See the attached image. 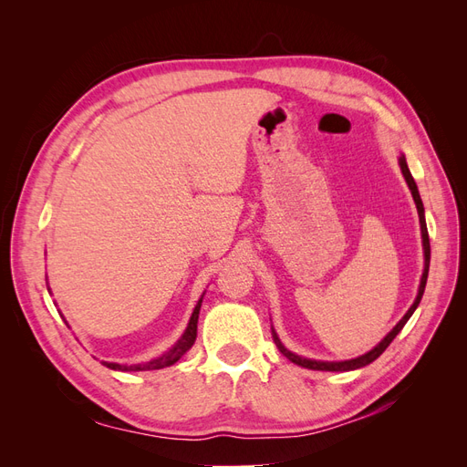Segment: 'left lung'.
Wrapping results in <instances>:
<instances>
[{
	"label": "left lung",
	"mask_w": 467,
	"mask_h": 467,
	"mask_svg": "<svg viewBox=\"0 0 467 467\" xmlns=\"http://www.w3.org/2000/svg\"><path fill=\"white\" fill-rule=\"evenodd\" d=\"M400 167H401V173L405 177V182L409 191H411L413 194V201H415V206H417V212H419V222H420V237H422V255H425V268H422V276H420V282H419V292H417V298L413 302V306L407 309V314L400 319V323L395 325V327L381 338V341L368 352H364V355L357 357V358H350V360H338V362H327V360H312V358H304V357H298L296 352L288 350L285 345H282V341L278 338L275 327H273V341L275 345L278 347V350L285 355L290 362L302 366V368H309V370H325V372H348V370H357V368H362V366L374 362L381 352H384L389 343L395 338V335H398L403 325L409 321V317L413 316V312L417 309V306L420 304V298H422V292H425V286H427V276H429V265H431V242H429V232H427V222H425V206H422V201H420V194H419V189H417V182L411 175V171H409L407 167V160L405 155L401 153L400 155Z\"/></svg>",
	"instance_id": "1"
}]
</instances>
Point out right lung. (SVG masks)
<instances>
[{
	"label": "right lung",
	"mask_w": 467,
	"mask_h": 467,
	"mask_svg": "<svg viewBox=\"0 0 467 467\" xmlns=\"http://www.w3.org/2000/svg\"><path fill=\"white\" fill-rule=\"evenodd\" d=\"M202 298H204V294L201 296V300L196 302V306L192 309V316L189 319L185 333H182L179 341L167 352H163L161 357L151 358L148 362H140V364H119V362H105L103 360V366H107V368H110V370H120V372H146V370H161V368H167V366L175 364L196 341V323H199Z\"/></svg>",
	"instance_id": "1"
}]
</instances>
